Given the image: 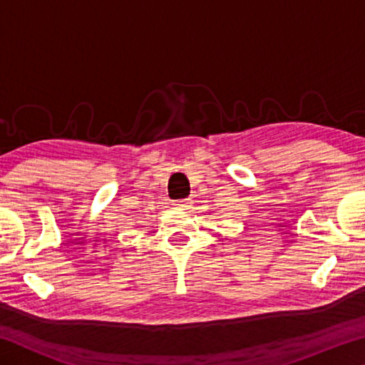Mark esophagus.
I'll use <instances>...</instances> for the list:
<instances>
[{
	"label": "esophagus",
	"mask_w": 365,
	"mask_h": 365,
	"mask_svg": "<svg viewBox=\"0 0 365 365\" xmlns=\"http://www.w3.org/2000/svg\"><path fill=\"white\" fill-rule=\"evenodd\" d=\"M190 205H191V200H180V201L174 202V206L178 209H187V207H190Z\"/></svg>",
	"instance_id": "1"
}]
</instances>
